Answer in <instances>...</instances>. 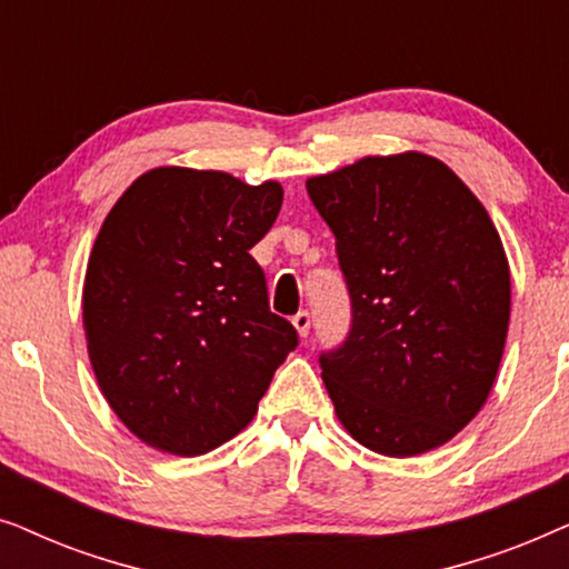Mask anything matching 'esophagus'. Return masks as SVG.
<instances>
[{"label": "esophagus", "instance_id": "esophagus-1", "mask_svg": "<svg viewBox=\"0 0 569 569\" xmlns=\"http://www.w3.org/2000/svg\"><path fill=\"white\" fill-rule=\"evenodd\" d=\"M292 323H295V329H298L300 337L306 339L308 331H310V313H308V310H300V313L292 318Z\"/></svg>", "mask_w": 569, "mask_h": 569}]
</instances>
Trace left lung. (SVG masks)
Returning a JSON list of instances; mask_svg holds the SVG:
<instances>
[{
  "label": "left lung",
  "instance_id": "obj_1",
  "mask_svg": "<svg viewBox=\"0 0 569 569\" xmlns=\"http://www.w3.org/2000/svg\"><path fill=\"white\" fill-rule=\"evenodd\" d=\"M306 186L352 302L347 339L318 357L337 417L376 453H427L492 391L510 321L500 236L461 178L422 152Z\"/></svg>",
  "mask_w": 569,
  "mask_h": 569
}]
</instances>
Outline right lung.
Listing matches in <instances>:
<instances>
[{
    "instance_id": "right-lung-1",
    "label": "right lung",
    "mask_w": 569,
    "mask_h": 569,
    "mask_svg": "<svg viewBox=\"0 0 569 569\" xmlns=\"http://www.w3.org/2000/svg\"><path fill=\"white\" fill-rule=\"evenodd\" d=\"M279 207L274 181L154 168L108 212L84 277V337L100 391L147 446L201 456L236 438L298 347L251 256Z\"/></svg>"
}]
</instances>
